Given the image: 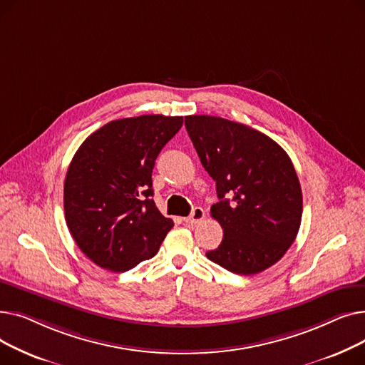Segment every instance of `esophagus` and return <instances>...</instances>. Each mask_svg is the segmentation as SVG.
<instances>
[{"label": "esophagus", "instance_id": "obj_1", "mask_svg": "<svg viewBox=\"0 0 365 365\" xmlns=\"http://www.w3.org/2000/svg\"><path fill=\"white\" fill-rule=\"evenodd\" d=\"M204 217H205L204 210H202L201 207H195V208L192 210V213H190L187 217H185V219H183V222H185V223H190V225H194V223H198V222H201Z\"/></svg>", "mask_w": 365, "mask_h": 365}]
</instances>
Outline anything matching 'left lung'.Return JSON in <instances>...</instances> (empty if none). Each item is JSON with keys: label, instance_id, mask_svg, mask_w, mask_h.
I'll return each instance as SVG.
<instances>
[{"label": "left lung", "instance_id": "1", "mask_svg": "<svg viewBox=\"0 0 365 365\" xmlns=\"http://www.w3.org/2000/svg\"><path fill=\"white\" fill-rule=\"evenodd\" d=\"M185 127L220 200L210 212L223 240L205 256L238 275L267 269L294 242L302 222V189L290 157L266 134L235 121L189 115Z\"/></svg>", "mask_w": 365, "mask_h": 365}]
</instances>
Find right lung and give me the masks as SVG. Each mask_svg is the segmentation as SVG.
I'll use <instances>...</instances> for the list:
<instances>
[{"label": "right lung", "instance_id": "1", "mask_svg": "<svg viewBox=\"0 0 365 365\" xmlns=\"http://www.w3.org/2000/svg\"><path fill=\"white\" fill-rule=\"evenodd\" d=\"M182 117L140 115L96 130L69 164L63 207L69 232L98 266L125 272L157 255L173 220L152 200V170Z\"/></svg>", "mask_w": 365, "mask_h": 365}]
</instances>
